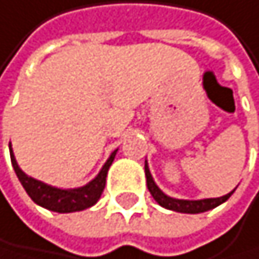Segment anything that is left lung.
Listing matches in <instances>:
<instances>
[{
  "label": "left lung",
  "mask_w": 259,
  "mask_h": 259,
  "mask_svg": "<svg viewBox=\"0 0 259 259\" xmlns=\"http://www.w3.org/2000/svg\"><path fill=\"white\" fill-rule=\"evenodd\" d=\"M145 177H147V188H149L153 199L160 204L161 207H166L169 210H176V212H182V213H199V212L210 210V209L217 207V205H220L222 202H225L234 193V191H231V193H228V195H225L222 198H210V199H201V201L174 199V198L166 196L164 193L156 187L147 163H145Z\"/></svg>",
  "instance_id": "left-lung-1"
}]
</instances>
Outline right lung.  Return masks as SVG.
Here are the masks:
<instances>
[{
	"mask_svg": "<svg viewBox=\"0 0 259 259\" xmlns=\"http://www.w3.org/2000/svg\"><path fill=\"white\" fill-rule=\"evenodd\" d=\"M9 150H11V161L14 166V171H15L17 177H19L20 184L23 185L25 191L28 193V196L36 204L42 205V207H46L49 210L60 212V213L83 210V209L92 207V205H95L98 202V199L101 198L104 187H106L107 171H109V167L112 164L115 153H117V150L112 152V155L109 156V160L103 166L101 172H99L96 176V179H93L88 185H85L82 188H75V190H60V188L46 185L42 182L28 177L25 172H22V169L19 167V164H17L15 158H14L11 144H9Z\"/></svg>",
	"mask_w": 259,
	"mask_h": 259,
	"instance_id": "obj_1",
	"label": "right lung"
}]
</instances>
